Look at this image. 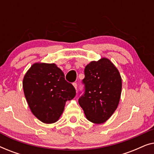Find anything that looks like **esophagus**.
<instances>
[{"label":"esophagus","instance_id":"obj_1","mask_svg":"<svg viewBox=\"0 0 154 154\" xmlns=\"http://www.w3.org/2000/svg\"><path fill=\"white\" fill-rule=\"evenodd\" d=\"M73 85L74 86V88H75V90H77V88H78V84H77V83H73Z\"/></svg>","mask_w":154,"mask_h":154}]
</instances>
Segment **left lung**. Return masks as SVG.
<instances>
[{
	"mask_svg": "<svg viewBox=\"0 0 154 154\" xmlns=\"http://www.w3.org/2000/svg\"><path fill=\"white\" fill-rule=\"evenodd\" d=\"M83 92L79 103L88 121L102 123L111 116L119 105L121 94V75L111 62L102 58L85 66Z\"/></svg>",
	"mask_w": 154,
	"mask_h": 154,
	"instance_id": "8db88e82",
	"label": "left lung"
}]
</instances>
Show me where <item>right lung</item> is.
<instances>
[{"label":"right lung","instance_id":"1","mask_svg":"<svg viewBox=\"0 0 154 154\" xmlns=\"http://www.w3.org/2000/svg\"><path fill=\"white\" fill-rule=\"evenodd\" d=\"M24 95L33 114L45 123H53L62 115L65 102L75 95L72 84L54 64H34L23 80Z\"/></svg>","mask_w":154,"mask_h":154}]
</instances>
